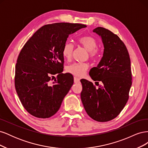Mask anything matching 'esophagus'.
<instances>
[{
  "label": "esophagus",
  "mask_w": 148,
  "mask_h": 148,
  "mask_svg": "<svg viewBox=\"0 0 148 148\" xmlns=\"http://www.w3.org/2000/svg\"><path fill=\"white\" fill-rule=\"evenodd\" d=\"M80 82V79L79 78L77 77H74V83H79Z\"/></svg>",
  "instance_id": "1"
}]
</instances>
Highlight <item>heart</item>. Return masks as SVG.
Here are the masks:
<instances>
[{
	"label": "heart",
	"mask_w": 148,
	"mask_h": 148,
	"mask_svg": "<svg viewBox=\"0 0 148 148\" xmlns=\"http://www.w3.org/2000/svg\"><path fill=\"white\" fill-rule=\"evenodd\" d=\"M78 43L89 52L91 59H96L99 56V51L96 49L97 40L91 36H84L78 40ZM73 51V45L70 42H66L62 48V56L66 60H69L72 56ZM88 65L86 63H74L68 66L69 72L75 76L82 77L88 69Z\"/></svg>",
	"instance_id": "heart-1"
}]
</instances>
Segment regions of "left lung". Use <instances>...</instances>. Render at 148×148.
Here are the masks:
<instances>
[{
  "label": "left lung",
  "mask_w": 148,
  "mask_h": 148,
  "mask_svg": "<svg viewBox=\"0 0 148 148\" xmlns=\"http://www.w3.org/2000/svg\"><path fill=\"white\" fill-rule=\"evenodd\" d=\"M93 32L101 37L104 49L99 64L89 74L94 81L103 84L96 89L92 82L80 80L81 99L89 117L104 122L117 117L128 101L132 84L131 62L127 49L117 35L102 27Z\"/></svg>",
  "instance_id": "obj_1"
}]
</instances>
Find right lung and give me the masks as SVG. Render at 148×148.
Here are the masks:
<instances>
[{
	"mask_svg": "<svg viewBox=\"0 0 148 148\" xmlns=\"http://www.w3.org/2000/svg\"><path fill=\"white\" fill-rule=\"evenodd\" d=\"M86 26L56 23L40 28L21 50L15 66V86L24 108L34 117H52L73 84V75L61 73L62 48L69 36ZM57 79L52 82L53 75Z\"/></svg>",
	"mask_w": 148,
	"mask_h": 148,
	"instance_id": "add662e5",
	"label": "right lung"
}]
</instances>
